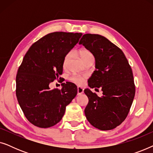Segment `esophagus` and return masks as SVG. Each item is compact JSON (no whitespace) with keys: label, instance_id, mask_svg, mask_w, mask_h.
<instances>
[{"label":"esophagus","instance_id":"34e87169","mask_svg":"<svg viewBox=\"0 0 153 153\" xmlns=\"http://www.w3.org/2000/svg\"><path fill=\"white\" fill-rule=\"evenodd\" d=\"M83 89L82 87H80V86H78L77 87V93H78V95H81V94H82L83 93Z\"/></svg>","mask_w":153,"mask_h":153}]
</instances>
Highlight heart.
<instances>
[{"mask_svg":"<svg viewBox=\"0 0 153 153\" xmlns=\"http://www.w3.org/2000/svg\"><path fill=\"white\" fill-rule=\"evenodd\" d=\"M79 57L82 60V61L84 62L85 60L91 58H94L93 54L90 50L87 49H81L78 52ZM71 58V53H67L65 56L64 57L63 62H62V67H63L64 70H67L68 68L69 62H70V60ZM85 79V75H76V76H74L71 78V80L74 81V83H78V84H82Z\"/></svg>","mask_w":153,"mask_h":153,"instance_id":"b5f03b06","label":"heart"}]
</instances>
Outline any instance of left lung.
<instances>
[{"instance_id":"left-lung-1","label":"left lung","mask_w":153,"mask_h":153,"mask_svg":"<svg viewBox=\"0 0 153 153\" xmlns=\"http://www.w3.org/2000/svg\"><path fill=\"white\" fill-rule=\"evenodd\" d=\"M79 44L90 50L95 58L96 70L88 81V86L103 92L98 97L90 89L84 90L88 97L84 110L87 120L100 130L116 128L127 118L135 95L128 60L120 48L100 35H83Z\"/></svg>"}]
</instances>
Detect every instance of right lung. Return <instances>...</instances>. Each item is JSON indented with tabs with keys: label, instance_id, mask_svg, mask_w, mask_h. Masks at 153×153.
I'll list each match as a JSON object with an SVG mask.
<instances>
[{
	"label": "right lung",
	"instance_id": "right-lung-1",
	"mask_svg": "<svg viewBox=\"0 0 153 153\" xmlns=\"http://www.w3.org/2000/svg\"><path fill=\"white\" fill-rule=\"evenodd\" d=\"M81 35L49 33L33 44L24 56L16 76V95L26 118L35 126L47 128L57 124L76 97L74 83H62L60 90H50L49 83L62 74L64 57Z\"/></svg>",
	"mask_w": 153,
	"mask_h": 153
}]
</instances>
